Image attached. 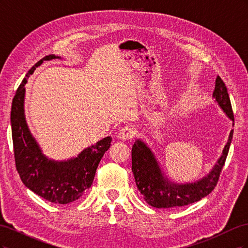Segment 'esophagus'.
<instances>
[{"label":"esophagus","instance_id":"34e87169","mask_svg":"<svg viewBox=\"0 0 248 248\" xmlns=\"http://www.w3.org/2000/svg\"><path fill=\"white\" fill-rule=\"evenodd\" d=\"M134 134H136V130H134L133 127L131 126H125L123 127V128L119 131V134H118V138L120 140H131Z\"/></svg>","mask_w":248,"mask_h":248}]
</instances>
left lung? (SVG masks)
<instances>
[{
    "label": "left lung",
    "mask_w": 248,
    "mask_h": 248,
    "mask_svg": "<svg viewBox=\"0 0 248 248\" xmlns=\"http://www.w3.org/2000/svg\"><path fill=\"white\" fill-rule=\"evenodd\" d=\"M213 97L227 116L234 121L228 89L223 80L217 77ZM234 126V123H232ZM234 129H232L221 156L209 174L193 183L179 184L170 182L163 176L159 163L146 142L137 140L131 150L132 171L139 190L145 201L154 208H178L192 204L207 197L218 182L221 170L226 162Z\"/></svg>",
    "instance_id": "obj_1"
}]
</instances>
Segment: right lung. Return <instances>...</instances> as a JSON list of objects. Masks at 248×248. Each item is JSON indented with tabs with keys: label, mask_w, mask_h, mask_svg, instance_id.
Segmentation results:
<instances>
[{
	"label": "right lung",
	"mask_w": 248,
	"mask_h": 248,
	"mask_svg": "<svg viewBox=\"0 0 248 248\" xmlns=\"http://www.w3.org/2000/svg\"><path fill=\"white\" fill-rule=\"evenodd\" d=\"M52 59L60 57H44L29 70L26 78H28L43 61ZM27 78L21 81L12 100L10 116L17 172L22 183L44 200L55 204H69L78 200L84 191L91 187L97 167L110 147L111 138L107 137L97 141L95 145L82 150L74 158L65 161L48 159L42 153L26 122L24 101Z\"/></svg>",
	"instance_id": "obj_1"
}]
</instances>
